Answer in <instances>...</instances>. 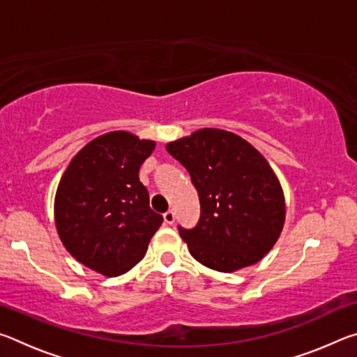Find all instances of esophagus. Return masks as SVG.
<instances>
[{"mask_svg": "<svg viewBox=\"0 0 357 357\" xmlns=\"http://www.w3.org/2000/svg\"><path fill=\"white\" fill-rule=\"evenodd\" d=\"M174 219H176V214H174V211L168 209L167 213L164 214V220H165L167 225H173V223H174Z\"/></svg>", "mask_w": 357, "mask_h": 357, "instance_id": "esophagus-1", "label": "esophagus"}]
</instances>
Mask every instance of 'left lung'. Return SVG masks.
<instances>
[{
  "label": "left lung",
  "instance_id": "8db88e82",
  "mask_svg": "<svg viewBox=\"0 0 357 357\" xmlns=\"http://www.w3.org/2000/svg\"><path fill=\"white\" fill-rule=\"evenodd\" d=\"M167 151L189 172L200 198L197 225L178 227L190 255L219 273L258 263L285 222L283 190L268 160L222 129H200Z\"/></svg>",
  "mask_w": 357,
  "mask_h": 357
}]
</instances>
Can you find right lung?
Segmentation results:
<instances>
[{"label":"right lung","instance_id":"right-lung-1","mask_svg":"<svg viewBox=\"0 0 357 357\" xmlns=\"http://www.w3.org/2000/svg\"><path fill=\"white\" fill-rule=\"evenodd\" d=\"M155 146L124 130L89 142L59 181L55 223L68 252L107 277L128 273L164 217L149 208L138 172Z\"/></svg>","mask_w":357,"mask_h":357}]
</instances>
